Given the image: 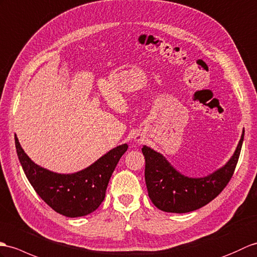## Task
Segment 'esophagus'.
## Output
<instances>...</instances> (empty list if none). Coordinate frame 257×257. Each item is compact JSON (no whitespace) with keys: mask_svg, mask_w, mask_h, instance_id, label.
I'll list each match as a JSON object with an SVG mask.
<instances>
[{"mask_svg":"<svg viewBox=\"0 0 257 257\" xmlns=\"http://www.w3.org/2000/svg\"><path fill=\"white\" fill-rule=\"evenodd\" d=\"M135 139H136V141H139V140H140V139H139V137H136Z\"/></svg>","mask_w":257,"mask_h":257,"instance_id":"1","label":"esophagus"}]
</instances>
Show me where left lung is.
<instances>
[{
    "instance_id": "left-lung-1",
    "label": "left lung",
    "mask_w": 257,
    "mask_h": 257,
    "mask_svg": "<svg viewBox=\"0 0 257 257\" xmlns=\"http://www.w3.org/2000/svg\"><path fill=\"white\" fill-rule=\"evenodd\" d=\"M244 131L232 158L221 169L205 177L192 178L177 172L162 154L143 146L146 159L145 178L151 201L165 212L194 211L216 198L233 175L240 157Z\"/></svg>"
}]
</instances>
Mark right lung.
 I'll list each match as a JSON object with an SVG mask.
<instances>
[{"instance_id":"right-lung-1","label":"right lung","mask_w":257,"mask_h":257,"mask_svg":"<svg viewBox=\"0 0 257 257\" xmlns=\"http://www.w3.org/2000/svg\"><path fill=\"white\" fill-rule=\"evenodd\" d=\"M22 168L40 198L58 213L75 218L95 211L105 198L107 185L128 146H119L96 162L73 174H58L35 164L22 149L15 135Z\"/></svg>"}]
</instances>
